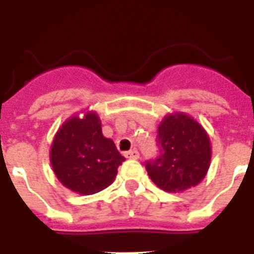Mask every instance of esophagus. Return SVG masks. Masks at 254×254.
Returning a JSON list of instances; mask_svg holds the SVG:
<instances>
[{"instance_id":"1","label":"esophagus","mask_w":254,"mask_h":254,"mask_svg":"<svg viewBox=\"0 0 254 254\" xmlns=\"http://www.w3.org/2000/svg\"><path fill=\"white\" fill-rule=\"evenodd\" d=\"M125 156L127 159H138L140 158V154H138L137 150H131V151H127L125 152Z\"/></svg>"}]
</instances>
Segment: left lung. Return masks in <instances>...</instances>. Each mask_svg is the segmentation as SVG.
<instances>
[{
  "instance_id": "obj_1",
  "label": "left lung",
  "mask_w": 254,
  "mask_h": 254,
  "mask_svg": "<svg viewBox=\"0 0 254 254\" xmlns=\"http://www.w3.org/2000/svg\"><path fill=\"white\" fill-rule=\"evenodd\" d=\"M160 155L146 164L150 179L165 192H183L199 185L208 172L212 147L208 133L193 117L173 112L158 126Z\"/></svg>"
}]
</instances>
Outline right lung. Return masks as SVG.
Segmentation results:
<instances>
[{
	"mask_svg": "<svg viewBox=\"0 0 254 254\" xmlns=\"http://www.w3.org/2000/svg\"><path fill=\"white\" fill-rule=\"evenodd\" d=\"M67 118L56 132L49 161L58 181L81 196L112 185L125 156L102 132L98 113L85 109Z\"/></svg>",
	"mask_w": 254,
	"mask_h": 254,
	"instance_id": "add662e5",
	"label": "right lung"
}]
</instances>
